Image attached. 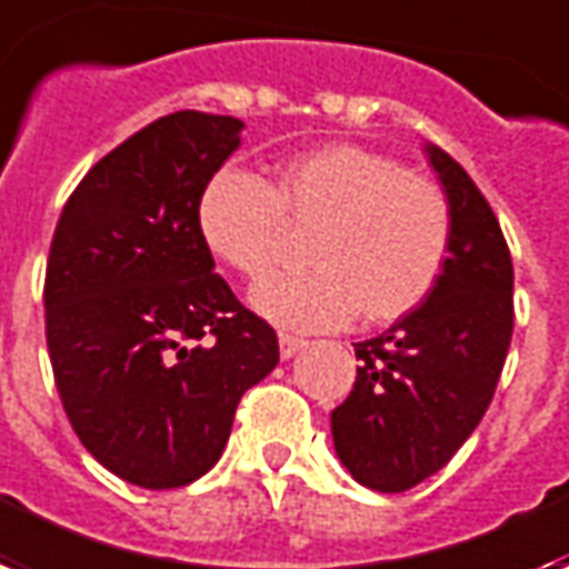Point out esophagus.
Segmentation results:
<instances>
[{"mask_svg": "<svg viewBox=\"0 0 569 569\" xmlns=\"http://www.w3.org/2000/svg\"><path fill=\"white\" fill-rule=\"evenodd\" d=\"M301 349H303V340H298V337H292V333H280V358H283V361L295 358Z\"/></svg>", "mask_w": 569, "mask_h": 569, "instance_id": "1", "label": "esophagus"}]
</instances>
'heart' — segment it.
<instances>
[{
  "label": "heart",
  "mask_w": 569,
  "mask_h": 569,
  "mask_svg": "<svg viewBox=\"0 0 569 569\" xmlns=\"http://www.w3.org/2000/svg\"><path fill=\"white\" fill-rule=\"evenodd\" d=\"M211 253L244 277H262L286 220L313 227L310 271L253 286L259 316L295 331L340 328L361 310L393 322L427 301L450 247L448 199L388 154L331 142L277 167L271 184L244 169H220L197 208Z\"/></svg>",
  "instance_id": "obj_1"
}]
</instances>
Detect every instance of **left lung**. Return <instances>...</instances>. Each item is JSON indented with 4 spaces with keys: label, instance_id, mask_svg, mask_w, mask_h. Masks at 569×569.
<instances>
[{
    "label": "left lung",
    "instance_id": "8db88e82",
    "mask_svg": "<svg viewBox=\"0 0 569 569\" xmlns=\"http://www.w3.org/2000/svg\"><path fill=\"white\" fill-rule=\"evenodd\" d=\"M450 208V247L427 301L355 342L352 393L331 411L333 450L376 492H406L450 462L489 409L513 337V262L466 169L427 142Z\"/></svg>",
    "mask_w": 569,
    "mask_h": 569
}]
</instances>
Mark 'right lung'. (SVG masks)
<instances>
[{"mask_svg": "<svg viewBox=\"0 0 569 569\" xmlns=\"http://www.w3.org/2000/svg\"><path fill=\"white\" fill-rule=\"evenodd\" d=\"M244 121L181 110L98 160L56 227L43 310L56 388L103 468L188 487L227 448L238 400L280 361L199 236L208 179Z\"/></svg>", "mask_w": 569, "mask_h": 569, "instance_id": "add662e5", "label": "right lung"}]
</instances>
